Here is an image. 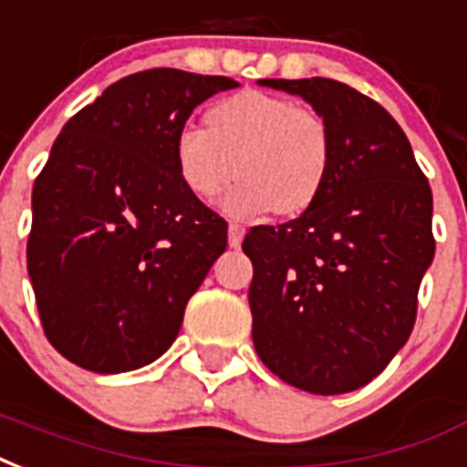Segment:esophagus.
I'll return each instance as SVG.
<instances>
[{
	"label": "esophagus",
	"instance_id": "obj_1",
	"mask_svg": "<svg viewBox=\"0 0 467 467\" xmlns=\"http://www.w3.org/2000/svg\"><path fill=\"white\" fill-rule=\"evenodd\" d=\"M244 237V227L243 224H230L227 227V240H230V247H240Z\"/></svg>",
	"mask_w": 467,
	"mask_h": 467
}]
</instances>
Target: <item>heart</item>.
<instances>
[{
  "instance_id": "b5f03b06",
  "label": "heart",
  "mask_w": 467,
  "mask_h": 467,
  "mask_svg": "<svg viewBox=\"0 0 467 467\" xmlns=\"http://www.w3.org/2000/svg\"><path fill=\"white\" fill-rule=\"evenodd\" d=\"M172 155L190 195L217 198L237 171L243 181L224 195V213L289 217L312 207L327 185L331 136L314 110L285 96L240 91L207 110V128H178Z\"/></svg>"
}]
</instances>
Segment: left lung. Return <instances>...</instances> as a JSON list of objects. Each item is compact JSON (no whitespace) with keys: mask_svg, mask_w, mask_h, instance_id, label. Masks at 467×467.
Returning a JSON list of instances; mask_svg holds the SVG:
<instances>
[{"mask_svg":"<svg viewBox=\"0 0 467 467\" xmlns=\"http://www.w3.org/2000/svg\"><path fill=\"white\" fill-rule=\"evenodd\" d=\"M302 96L331 136L327 185L302 215L244 234L252 341L289 386L357 391L409 341L436 254L433 195L389 110L331 78H262Z\"/></svg>","mask_w":467,"mask_h":467,"instance_id":"obj_1","label":"left lung"}]
</instances>
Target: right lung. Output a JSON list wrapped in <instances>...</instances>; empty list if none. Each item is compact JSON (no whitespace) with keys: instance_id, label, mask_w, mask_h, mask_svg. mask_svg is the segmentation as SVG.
Returning a JSON list of instances; mask_svg holds the SVG:
<instances>
[{"instance_id":"obj_1","label":"right lung","mask_w":467,"mask_h":467,"mask_svg":"<svg viewBox=\"0 0 467 467\" xmlns=\"http://www.w3.org/2000/svg\"><path fill=\"white\" fill-rule=\"evenodd\" d=\"M227 76L138 71L76 113L31 192L26 269L51 347L93 374L150 364L227 247V223L190 195L175 133Z\"/></svg>"}]
</instances>
